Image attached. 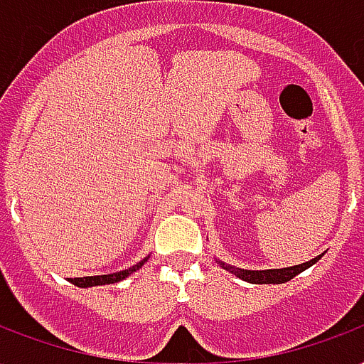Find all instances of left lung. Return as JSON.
Listing matches in <instances>:
<instances>
[{
	"instance_id": "obj_1",
	"label": "left lung",
	"mask_w": 364,
	"mask_h": 364,
	"mask_svg": "<svg viewBox=\"0 0 364 364\" xmlns=\"http://www.w3.org/2000/svg\"><path fill=\"white\" fill-rule=\"evenodd\" d=\"M321 256L314 258V260L304 262V264H298V266H290V267H281V269H241V267L230 266V264H224V262L218 260L224 269L228 272H232L233 275H237L239 279H243V281H249V283L255 284H281L290 281L292 277H296L298 273H302L304 269H308L315 264V262L319 260Z\"/></svg>"
}]
</instances>
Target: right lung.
I'll list each match as a JSON object with an SVG mask.
<instances>
[{
    "label": "right lung",
    "mask_w": 364,
    "mask_h": 364,
    "mask_svg": "<svg viewBox=\"0 0 364 364\" xmlns=\"http://www.w3.org/2000/svg\"><path fill=\"white\" fill-rule=\"evenodd\" d=\"M144 262H148V258H144L142 262H138L129 269H123V272L117 273H108V275H91V277H74L70 279V283H74L75 287H81V289H87V287H97V284H112V283H119L125 277H129L132 272H136L144 266Z\"/></svg>",
    "instance_id": "1"
}]
</instances>
